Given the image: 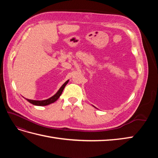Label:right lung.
<instances>
[{
	"mask_svg": "<svg viewBox=\"0 0 158 158\" xmlns=\"http://www.w3.org/2000/svg\"><path fill=\"white\" fill-rule=\"evenodd\" d=\"M68 82H69V80L64 83V84L61 86V88L59 89V90L57 92V93L55 95H53V96L51 97V98H49L48 99L43 100H30V99H27V98H26V99L27 100V101L29 102L30 103H31V104H32V105H36V106H46V105H50V104L56 102V100L59 98L60 95L62 94L63 89H64L65 86L66 85L67 83H68Z\"/></svg>",
	"mask_w": 158,
	"mask_h": 158,
	"instance_id": "obj_1",
	"label": "right lung"
}]
</instances>
